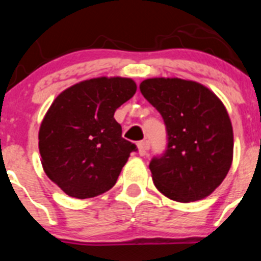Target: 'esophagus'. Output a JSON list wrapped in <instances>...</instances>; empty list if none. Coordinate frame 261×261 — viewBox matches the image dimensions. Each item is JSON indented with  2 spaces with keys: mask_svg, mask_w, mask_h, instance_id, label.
<instances>
[{
  "mask_svg": "<svg viewBox=\"0 0 261 261\" xmlns=\"http://www.w3.org/2000/svg\"><path fill=\"white\" fill-rule=\"evenodd\" d=\"M147 149H149V144H147V141H140V143L138 144V151L140 156H145Z\"/></svg>",
  "mask_w": 261,
  "mask_h": 261,
  "instance_id": "esophagus-1",
  "label": "esophagus"
}]
</instances>
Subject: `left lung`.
I'll return each mask as SVG.
<instances>
[{
  "mask_svg": "<svg viewBox=\"0 0 261 261\" xmlns=\"http://www.w3.org/2000/svg\"><path fill=\"white\" fill-rule=\"evenodd\" d=\"M140 91L167 128V149L149 164L155 187L183 203L206 198L232 163V125L223 103L207 87L180 78H150Z\"/></svg>",
  "mask_w": 261,
  "mask_h": 261,
  "instance_id": "1",
  "label": "left lung"
}]
</instances>
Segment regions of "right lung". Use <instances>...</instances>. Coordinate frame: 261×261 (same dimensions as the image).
<instances>
[{"instance_id": "obj_1", "label": "right lung", "mask_w": 261, "mask_h": 261, "mask_svg": "<svg viewBox=\"0 0 261 261\" xmlns=\"http://www.w3.org/2000/svg\"><path fill=\"white\" fill-rule=\"evenodd\" d=\"M136 92L130 78L101 77L63 91L39 130L46 175L68 196L84 199L115 186L138 147L122 138L115 111Z\"/></svg>"}]
</instances>
